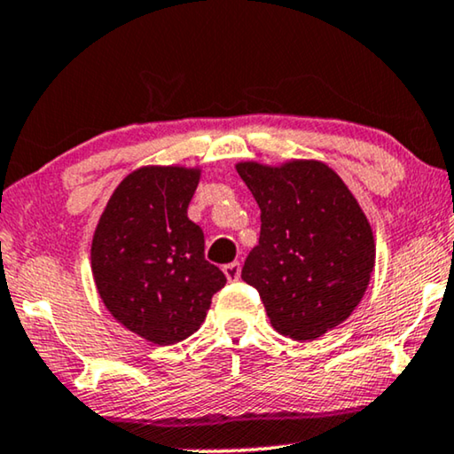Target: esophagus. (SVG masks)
Masks as SVG:
<instances>
[{"mask_svg":"<svg viewBox=\"0 0 454 454\" xmlns=\"http://www.w3.org/2000/svg\"><path fill=\"white\" fill-rule=\"evenodd\" d=\"M223 272H225V277L229 278V281H238L241 275V264L235 260V262H229L223 266Z\"/></svg>","mask_w":454,"mask_h":454,"instance_id":"obj_1","label":"esophagus"}]
</instances>
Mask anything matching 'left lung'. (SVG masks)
<instances>
[{
    "label": "left lung",
    "mask_w": 454,
    "mask_h": 454,
    "mask_svg": "<svg viewBox=\"0 0 454 454\" xmlns=\"http://www.w3.org/2000/svg\"><path fill=\"white\" fill-rule=\"evenodd\" d=\"M235 169L262 223L241 278L258 289L277 333L322 337L349 318L374 270L376 244L362 207L322 160H246Z\"/></svg>",
    "instance_id": "obj_1"
}]
</instances>
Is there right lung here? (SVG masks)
<instances>
[{
	"label": "right lung",
	"mask_w": 454,
	"mask_h": 454,
	"mask_svg": "<svg viewBox=\"0 0 454 454\" xmlns=\"http://www.w3.org/2000/svg\"><path fill=\"white\" fill-rule=\"evenodd\" d=\"M200 169L140 167L111 194L92 235L98 295L117 322L154 345L194 334L227 278L204 258L188 219Z\"/></svg>",
	"instance_id": "right-lung-1"
}]
</instances>
